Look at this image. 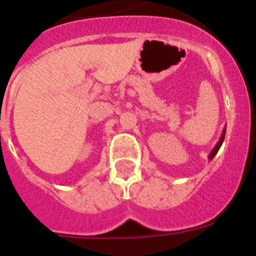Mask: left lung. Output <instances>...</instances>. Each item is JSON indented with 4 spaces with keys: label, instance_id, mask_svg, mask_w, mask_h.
<instances>
[{
    "label": "left lung",
    "instance_id": "obj_1",
    "mask_svg": "<svg viewBox=\"0 0 256 256\" xmlns=\"http://www.w3.org/2000/svg\"><path fill=\"white\" fill-rule=\"evenodd\" d=\"M224 136H226V128H224V130H223V133H222V136H220V138H219L218 144H216V148H212V152L209 154V159H210V160H212V158H214V156L216 155V152H218V151H219V148H220L222 144H223V141H224Z\"/></svg>",
    "mask_w": 256,
    "mask_h": 256
}]
</instances>
